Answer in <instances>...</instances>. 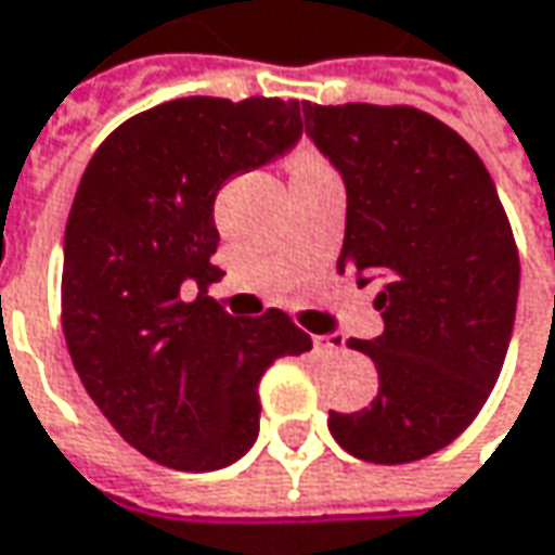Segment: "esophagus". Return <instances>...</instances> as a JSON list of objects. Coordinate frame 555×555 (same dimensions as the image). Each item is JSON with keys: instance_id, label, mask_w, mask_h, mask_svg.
I'll return each mask as SVG.
<instances>
[{"instance_id": "1", "label": "esophagus", "mask_w": 555, "mask_h": 555, "mask_svg": "<svg viewBox=\"0 0 555 555\" xmlns=\"http://www.w3.org/2000/svg\"><path fill=\"white\" fill-rule=\"evenodd\" d=\"M311 343H314V349H318V352H339V349H343V336H336V333L314 336Z\"/></svg>"}]
</instances>
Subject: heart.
<instances>
[{
  "instance_id": "obj_1",
  "label": "heart",
  "mask_w": 555,
  "mask_h": 555,
  "mask_svg": "<svg viewBox=\"0 0 555 555\" xmlns=\"http://www.w3.org/2000/svg\"><path fill=\"white\" fill-rule=\"evenodd\" d=\"M309 166H321L318 160H309V157H302V160L296 163V169H309Z\"/></svg>"
}]
</instances>
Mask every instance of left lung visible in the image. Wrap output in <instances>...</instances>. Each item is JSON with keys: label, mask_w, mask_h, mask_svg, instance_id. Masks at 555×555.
<instances>
[{"label": "left lung", "mask_w": 555, "mask_h": 555, "mask_svg": "<svg viewBox=\"0 0 555 555\" xmlns=\"http://www.w3.org/2000/svg\"><path fill=\"white\" fill-rule=\"evenodd\" d=\"M306 135L346 184L343 268L379 284L386 331L349 346L373 358L376 398L331 411L352 457L411 463L476 420L509 349L519 253L498 188L451 126L416 107L302 104Z\"/></svg>", "instance_id": "1"}]
</instances>
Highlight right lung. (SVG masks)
Segmentation results:
<instances>
[{
  "mask_svg": "<svg viewBox=\"0 0 555 555\" xmlns=\"http://www.w3.org/2000/svg\"><path fill=\"white\" fill-rule=\"evenodd\" d=\"M299 139V101L176 98L114 129L76 188L67 349L98 411L163 466L206 473L244 457L259 438L262 373L311 349L281 309L234 318L206 296L222 278L216 194Z\"/></svg>",
  "mask_w": 555,
  "mask_h": 555,
  "instance_id": "obj_1",
  "label": "right lung"
}]
</instances>
